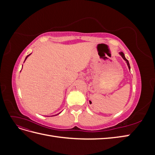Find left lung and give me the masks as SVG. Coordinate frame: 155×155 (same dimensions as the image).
Segmentation results:
<instances>
[{"label":"left lung","mask_w":155,"mask_h":155,"mask_svg":"<svg viewBox=\"0 0 155 155\" xmlns=\"http://www.w3.org/2000/svg\"><path fill=\"white\" fill-rule=\"evenodd\" d=\"M119 54H120V55L121 56V57H122V58L125 61V62H126L127 64V66H128V68H129V69L130 70V64H129V61L125 58L124 54L122 52V51H120V52H119Z\"/></svg>","instance_id":"left-lung-1"}]
</instances>
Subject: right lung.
<instances>
[{
    "label": "right lung",
    "instance_id": "add662e5",
    "mask_svg": "<svg viewBox=\"0 0 155 155\" xmlns=\"http://www.w3.org/2000/svg\"><path fill=\"white\" fill-rule=\"evenodd\" d=\"M30 54H29V55H27V56H26V59H25V61H26V59H27V58H28V56H29V55H30ZM60 113H61V112H59V114H55V115H53V116H57V115H58V114H60Z\"/></svg>",
    "mask_w": 155,
    "mask_h": 155
}]
</instances>
